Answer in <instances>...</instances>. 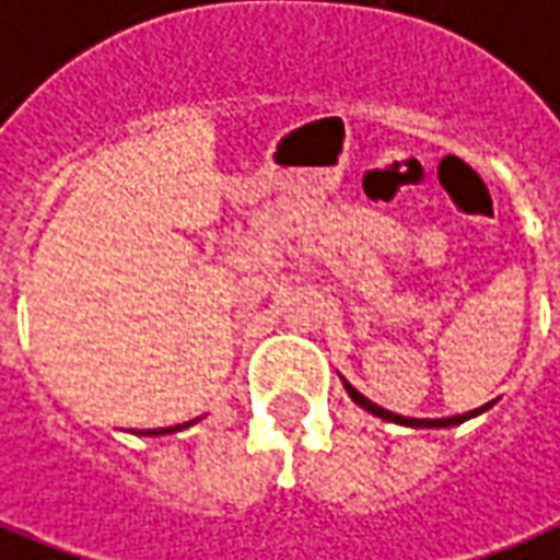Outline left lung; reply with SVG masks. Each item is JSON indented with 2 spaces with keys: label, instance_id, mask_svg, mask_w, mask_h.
I'll return each mask as SVG.
<instances>
[{
  "label": "left lung",
  "instance_id": "1",
  "mask_svg": "<svg viewBox=\"0 0 560 560\" xmlns=\"http://www.w3.org/2000/svg\"><path fill=\"white\" fill-rule=\"evenodd\" d=\"M345 389H348V396H351L360 408H365L369 413H375V417H381V420H389V422H401V425H413V429H444V425H458V422L470 420V417H477L480 411H486L489 405H482V408H477V411L470 413H456V417H446V420H413V417H399V413L387 411V408H381V405H375L372 399H365L360 389H353L348 381H345Z\"/></svg>",
  "mask_w": 560,
  "mask_h": 560
}]
</instances>
